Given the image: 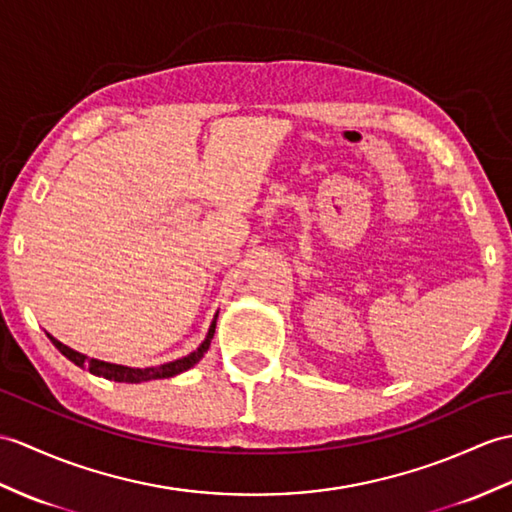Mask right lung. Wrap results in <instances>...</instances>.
Segmentation results:
<instances>
[{
	"label": "right lung",
	"instance_id": "add662e5",
	"mask_svg": "<svg viewBox=\"0 0 512 512\" xmlns=\"http://www.w3.org/2000/svg\"><path fill=\"white\" fill-rule=\"evenodd\" d=\"M216 320H218V314H216V318L211 320L207 336H205V340H202V342L198 344L196 351L187 353L185 358H178V360H174V362H165V364L148 366V368H133V366H122V364L95 360V358H89V355H85V353L69 349L67 344H63L61 340H56V338L50 336V334H47V338L52 340L54 347H56L58 351H61L69 362H74V364L80 366V368H87V371H89L91 375L111 379V382L139 384V382H150V379H165V377L181 375V373L189 371V368H192V366H196V364L202 360V355L207 353L209 344H211V340H213V334H216Z\"/></svg>",
	"mask_w": 512,
	"mask_h": 512
}]
</instances>
